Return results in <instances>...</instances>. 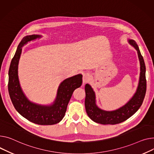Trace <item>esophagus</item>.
<instances>
[{
	"label": "esophagus",
	"mask_w": 154,
	"mask_h": 154,
	"mask_svg": "<svg viewBox=\"0 0 154 154\" xmlns=\"http://www.w3.org/2000/svg\"><path fill=\"white\" fill-rule=\"evenodd\" d=\"M90 80V75L88 73H84L83 74V84H85Z\"/></svg>",
	"instance_id": "34e87169"
}]
</instances>
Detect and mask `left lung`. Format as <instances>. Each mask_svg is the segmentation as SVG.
I'll list each match as a JSON object with an SVG mask.
<instances>
[{"label":"left lung","mask_w":154,"mask_h":154,"mask_svg":"<svg viewBox=\"0 0 154 154\" xmlns=\"http://www.w3.org/2000/svg\"><path fill=\"white\" fill-rule=\"evenodd\" d=\"M129 43L137 51L140 61V72L139 84L136 93L126 104L114 111H105L96 105L95 94L91 87L87 84L85 86V106L88 117L95 122L102 125H116L129 118L139 109L146 93V66L144 59L134 40L128 39Z\"/></svg>","instance_id":"8db88e82"}]
</instances>
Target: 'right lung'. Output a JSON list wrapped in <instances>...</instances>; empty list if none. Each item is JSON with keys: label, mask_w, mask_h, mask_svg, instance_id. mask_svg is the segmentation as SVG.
<instances>
[{"label": "right lung", "mask_w": 154, "mask_h": 154, "mask_svg": "<svg viewBox=\"0 0 154 154\" xmlns=\"http://www.w3.org/2000/svg\"><path fill=\"white\" fill-rule=\"evenodd\" d=\"M41 37L42 36L38 35L26 36L18 45L8 70V90L15 108L23 117L35 124L52 125L58 123L65 116L67 105L74 91L82 84V75L77 74L62 82L53 105H41L30 101L24 94L19 83L18 61L22 47L28 42Z\"/></svg>", "instance_id": "1"}]
</instances>
